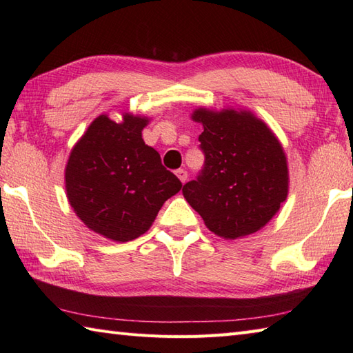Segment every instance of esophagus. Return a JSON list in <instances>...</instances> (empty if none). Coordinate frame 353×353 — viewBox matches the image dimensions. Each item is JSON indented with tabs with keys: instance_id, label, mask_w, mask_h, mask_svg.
I'll use <instances>...</instances> for the list:
<instances>
[{
	"instance_id": "1",
	"label": "esophagus",
	"mask_w": 353,
	"mask_h": 353,
	"mask_svg": "<svg viewBox=\"0 0 353 353\" xmlns=\"http://www.w3.org/2000/svg\"><path fill=\"white\" fill-rule=\"evenodd\" d=\"M176 176L179 177V181H181L182 183H185L186 179H188V172L181 168V170H176Z\"/></svg>"
}]
</instances>
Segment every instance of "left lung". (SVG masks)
Segmentation results:
<instances>
[{
  "label": "left lung",
  "instance_id": "1",
  "mask_svg": "<svg viewBox=\"0 0 353 353\" xmlns=\"http://www.w3.org/2000/svg\"><path fill=\"white\" fill-rule=\"evenodd\" d=\"M192 121L205 168L183 185V197L206 228L224 239L261 230L288 196V162L281 141L250 110L199 108Z\"/></svg>",
  "mask_w": 353,
  "mask_h": 353
}]
</instances>
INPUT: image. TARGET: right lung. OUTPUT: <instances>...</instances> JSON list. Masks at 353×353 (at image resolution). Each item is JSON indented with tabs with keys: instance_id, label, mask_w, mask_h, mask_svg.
Returning a JSON list of instances; mask_svg holds the SVG:
<instances>
[{
	"instance_id": "right-lung-1",
	"label": "right lung",
	"mask_w": 353,
	"mask_h": 353,
	"mask_svg": "<svg viewBox=\"0 0 353 353\" xmlns=\"http://www.w3.org/2000/svg\"><path fill=\"white\" fill-rule=\"evenodd\" d=\"M148 121L130 112L121 123L101 114L72 147L65 167L74 212L86 228L117 243L145 234L165 201L182 188L142 139Z\"/></svg>"
}]
</instances>
